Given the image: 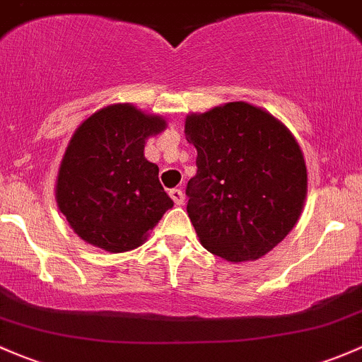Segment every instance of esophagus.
Here are the masks:
<instances>
[{
  "mask_svg": "<svg viewBox=\"0 0 362 362\" xmlns=\"http://www.w3.org/2000/svg\"><path fill=\"white\" fill-rule=\"evenodd\" d=\"M169 195H170V198H173L174 204H176V205H182V204H185V195H182L181 189H177V188L170 189Z\"/></svg>",
  "mask_w": 362,
  "mask_h": 362,
  "instance_id": "34e87169",
  "label": "esophagus"
}]
</instances>
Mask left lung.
I'll use <instances>...</instances> for the list:
<instances>
[{"mask_svg": "<svg viewBox=\"0 0 362 362\" xmlns=\"http://www.w3.org/2000/svg\"><path fill=\"white\" fill-rule=\"evenodd\" d=\"M185 136L197 148L188 211L198 240L228 262L257 260L285 238L307 197V167L288 127L247 102L189 114Z\"/></svg>", "mask_w": 362, "mask_h": 362, "instance_id": "obj_1", "label": "left lung"}]
</instances>
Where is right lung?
<instances>
[{
	"label": "right lung",
	"mask_w": 362,
	"mask_h": 362,
	"mask_svg": "<svg viewBox=\"0 0 362 362\" xmlns=\"http://www.w3.org/2000/svg\"><path fill=\"white\" fill-rule=\"evenodd\" d=\"M167 127L131 103L100 108L74 131L58 169L55 198L77 236L110 254L138 248L174 205L145 158Z\"/></svg>",
	"instance_id": "add662e5"
}]
</instances>
